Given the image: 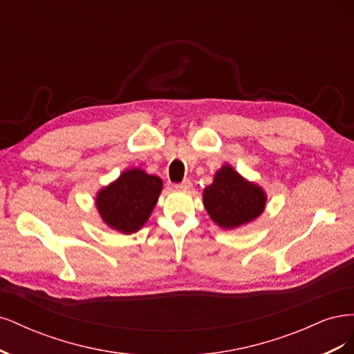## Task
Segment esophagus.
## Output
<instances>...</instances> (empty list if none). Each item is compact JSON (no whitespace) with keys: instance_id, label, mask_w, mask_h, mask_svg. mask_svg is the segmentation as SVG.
Masks as SVG:
<instances>
[{"instance_id":"1","label":"esophagus","mask_w":354,"mask_h":354,"mask_svg":"<svg viewBox=\"0 0 354 354\" xmlns=\"http://www.w3.org/2000/svg\"><path fill=\"white\" fill-rule=\"evenodd\" d=\"M190 187H192L190 180H183V181H181V183L176 185V189H180V190H189Z\"/></svg>"}]
</instances>
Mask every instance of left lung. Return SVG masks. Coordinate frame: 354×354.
Segmentation results:
<instances>
[{
  "label": "left lung",
  "mask_w": 354,
  "mask_h": 354,
  "mask_svg": "<svg viewBox=\"0 0 354 354\" xmlns=\"http://www.w3.org/2000/svg\"><path fill=\"white\" fill-rule=\"evenodd\" d=\"M203 205L220 227L234 229L260 216L266 207V195L232 167L224 165L212 185L203 190Z\"/></svg>",
  "instance_id": "8db88e82"
}]
</instances>
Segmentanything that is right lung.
<instances>
[{
    "label": "right lung",
    "instance_id": "1",
    "mask_svg": "<svg viewBox=\"0 0 354 354\" xmlns=\"http://www.w3.org/2000/svg\"><path fill=\"white\" fill-rule=\"evenodd\" d=\"M162 180L143 169H128L115 183L99 192L95 205L104 223L121 233L140 229L158 202Z\"/></svg>",
    "mask_w": 354,
    "mask_h": 354
}]
</instances>
